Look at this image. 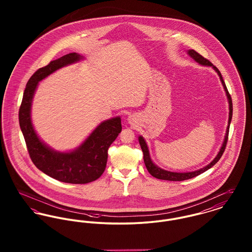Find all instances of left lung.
<instances>
[{
  "instance_id": "1",
  "label": "left lung",
  "mask_w": 252,
  "mask_h": 252,
  "mask_svg": "<svg viewBox=\"0 0 252 252\" xmlns=\"http://www.w3.org/2000/svg\"><path fill=\"white\" fill-rule=\"evenodd\" d=\"M189 55L192 58L195 62L199 63L200 64L202 65H207V66H212L214 68V70L218 73L219 77H220V80L222 82V87L224 89L225 91V94L227 96V100H228V104H229V118H228V126H227V128H226V133L224 136V140H223V143H222V146L221 147V149L219 151V153L217 154V156L215 157V159L209 163L207 164V166L199 169V170H196V171H192V172H171V171H167V170H164L160 168L159 166H157L155 163H153V162L151 161L150 159V156H149V151H148V145L145 141V139L140 136L139 137V143H140V146L142 148V151H143V154H144V162L145 164L147 166V169L148 170V172L153 176V177L157 178V179H161V180H166V181H185V180H189V179H191L193 177H196L200 174H202L203 172L207 171V169H209L210 167H212L215 163H217L220 158L222 157V153L225 149L226 147V143H227V139H228V132H229V126H230V122H231V119H232V100H231V97H230V94L228 93V90L226 89V86L223 82V79H222V75L221 72L219 71V69L213 65L212 63H210L208 60L204 58L202 55H200L197 51L193 50V49H189L188 51Z\"/></svg>"
}]
</instances>
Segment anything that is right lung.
I'll use <instances>...</instances> for the list:
<instances>
[{
	"label": "right lung",
	"mask_w": 252,
	"mask_h": 252,
	"mask_svg": "<svg viewBox=\"0 0 252 252\" xmlns=\"http://www.w3.org/2000/svg\"><path fill=\"white\" fill-rule=\"evenodd\" d=\"M83 59L77 53L51 61L30 77L19 109V123L33 163L46 175L60 182L88 184L101 177L107 162V150L122 130L121 118L101 123L88 139L73 151L59 152L47 147L35 132L31 122V104L40 81L57 69Z\"/></svg>",
	"instance_id": "obj_1"
}]
</instances>
